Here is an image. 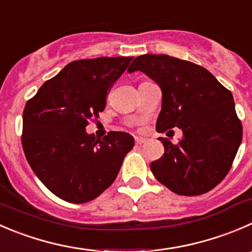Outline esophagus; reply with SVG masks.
I'll return each instance as SVG.
<instances>
[{"label":"esophagus","instance_id":"34e87169","mask_svg":"<svg viewBox=\"0 0 252 252\" xmlns=\"http://www.w3.org/2000/svg\"><path fill=\"white\" fill-rule=\"evenodd\" d=\"M146 141L145 138H135V143L138 144V145H141V144H144Z\"/></svg>","mask_w":252,"mask_h":252}]
</instances>
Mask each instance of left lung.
Masks as SVG:
<instances>
[{"label": "left lung", "mask_w": 252, "mask_h": 252, "mask_svg": "<svg viewBox=\"0 0 252 252\" xmlns=\"http://www.w3.org/2000/svg\"><path fill=\"white\" fill-rule=\"evenodd\" d=\"M136 70L162 91L156 130L177 126L183 133L177 144L160 138L165 153L151 172L176 194L207 193L228 175L243 139L233 94L207 69L165 54L138 56L128 71Z\"/></svg>", "instance_id": "left-lung-1"}]
</instances>
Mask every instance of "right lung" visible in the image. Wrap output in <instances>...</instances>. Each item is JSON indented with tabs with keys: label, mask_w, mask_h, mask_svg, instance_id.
<instances>
[{
	"label": "right lung",
	"mask_w": 252,
	"mask_h": 252,
	"mask_svg": "<svg viewBox=\"0 0 252 252\" xmlns=\"http://www.w3.org/2000/svg\"><path fill=\"white\" fill-rule=\"evenodd\" d=\"M131 56L72 61L48 80L23 111L22 145L43 185L70 203H86L116 180L134 146L124 131L103 139L86 133L90 121L106 108L107 96Z\"/></svg>",
	"instance_id": "obj_1"
}]
</instances>
